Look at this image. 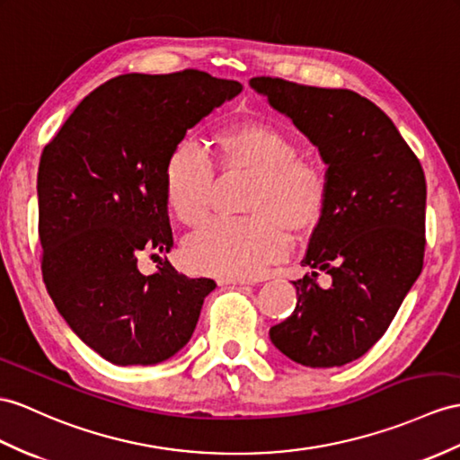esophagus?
I'll list each match as a JSON object with an SVG mask.
<instances>
[{"label":"esophagus","instance_id":"34e87169","mask_svg":"<svg viewBox=\"0 0 460 460\" xmlns=\"http://www.w3.org/2000/svg\"><path fill=\"white\" fill-rule=\"evenodd\" d=\"M218 285H234V287H245L252 285L248 279H218Z\"/></svg>","mask_w":460,"mask_h":460}]
</instances>
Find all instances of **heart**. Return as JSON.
Returning a JSON list of instances; mask_svg holds the SVG:
<instances>
[{
	"label": "heart",
	"instance_id": "obj_1",
	"mask_svg": "<svg viewBox=\"0 0 460 460\" xmlns=\"http://www.w3.org/2000/svg\"><path fill=\"white\" fill-rule=\"evenodd\" d=\"M226 165L257 172L252 217H215L185 242V261L197 273L245 279L281 261L293 248L288 220L296 230L322 218L328 179L322 167L302 158L298 142L269 122H236L218 137ZM217 162L197 138H181L167 154L164 193L173 215L185 224L207 217L212 200Z\"/></svg>",
	"mask_w": 460,
	"mask_h": 460
}]
</instances>
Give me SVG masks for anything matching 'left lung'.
Listing matches in <instances>:
<instances>
[{
	"label": "left lung",
	"mask_w": 460,
	"mask_h": 460,
	"mask_svg": "<svg viewBox=\"0 0 460 460\" xmlns=\"http://www.w3.org/2000/svg\"><path fill=\"white\" fill-rule=\"evenodd\" d=\"M250 85L318 146L328 199L293 281L295 312L269 330L288 359L312 368L359 359L383 338L421 273L425 175L421 164L373 101L351 89L252 77ZM332 277L330 289L315 283Z\"/></svg>",
	"instance_id": "left-lung-1"
}]
</instances>
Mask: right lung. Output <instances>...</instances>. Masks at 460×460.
Masks as SVG:
<instances>
[{
    "instance_id": "add662e5",
    "label": "right lung",
    "mask_w": 460,
    "mask_h": 460,
    "mask_svg": "<svg viewBox=\"0 0 460 460\" xmlns=\"http://www.w3.org/2000/svg\"><path fill=\"white\" fill-rule=\"evenodd\" d=\"M242 92L207 72L125 74L93 89L39 164L42 279L56 310L113 365H155L195 332L217 283L179 275L164 165L189 128ZM159 271L144 276L137 257Z\"/></svg>"
}]
</instances>
